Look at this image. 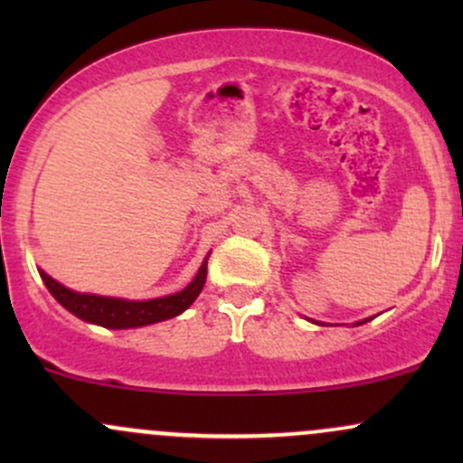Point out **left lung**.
I'll list each match as a JSON object with an SVG mask.
<instances>
[{
    "label": "left lung",
    "instance_id": "obj_1",
    "mask_svg": "<svg viewBox=\"0 0 463 463\" xmlns=\"http://www.w3.org/2000/svg\"><path fill=\"white\" fill-rule=\"evenodd\" d=\"M370 320H372V317H368V320H361V322L354 324V326H359V324H365V322H370ZM311 322H316V320H311ZM316 324H320V322H316Z\"/></svg>",
    "mask_w": 463,
    "mask_h": 463
}]
</instances>
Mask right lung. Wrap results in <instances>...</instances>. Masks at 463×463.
<instances>
[{"label": "right lung", "instance_id": "obj_1", "mask_svg": "<svg viewBox=\"0 0 463 463\" xmlns=\"http://www.w3.org/2000/svg\"><path fill=\"white\" fill-rule=\"evenodd\" d=\"M209 254H206L204 263L200 265L198 274L194 276V280L184 289L152 300H126L113 298V296L80 294V291H73L58 283L50 274H45L43 269H39V274L47 289H50V294L69 313L80 317V320L98 324V326L104 328H139L147 326V324H156L169 320V317H176L194 305L195 298L200 296L202 287L206 283V261H209Z\"/></svg>", "mask_w": 463, "mask_h": 463}]
</instances>
